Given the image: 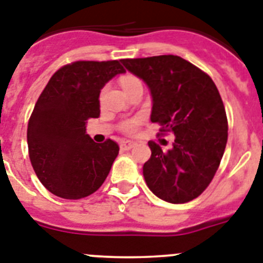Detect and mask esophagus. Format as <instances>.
<instances>
[{"instance_id":"obj_1","label":"esophagus","mask_w":263,"mask_h":263,"mask_svg":"<svg viewBox=\"0 0 263 263\" xmlns=\"http://www.w3.org/2000/svg\"><path fill=\"white\" fill-rule=\"evenodd\" d=\"M134 145H136V143H134L133 141H122V142L120 143V147L121 150H130L132 147H134Z\"/></svg>"}]
</instances>
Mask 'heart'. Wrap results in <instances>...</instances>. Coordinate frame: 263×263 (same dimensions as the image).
Wrapping results in <instances>:
<instances>
[{
	"label": "heart",
	"mask_w": 263,
	"mask_h": 263,
	"mask_svg": "<svg viewBox=\"0 0 263 263\" xmlns=\"http://www.w3.org/2000/svg\"><path fill=\"white\" fill-rule=\"evenodd\" d=\"M120 84L125 91H129L130 89H134V87L142 86V82L136 76H132V74H125V76H122L120 80ZM140 118H130V120L123 121L122 125H121V129L123 132H126V133H133L134 130L137 129V126L140 125Z\"/></svg>",
	"instance_id": "b5f03b06"
}]
</instances>
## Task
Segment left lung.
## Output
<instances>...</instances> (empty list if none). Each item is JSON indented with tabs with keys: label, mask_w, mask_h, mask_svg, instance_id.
I'll return each mask as SVG.
<instances>
[{
	"label": "left lung",
	"mask_w": 263,
	"mask_h": 263,
	"mask_svg": "<svg viewBox=\"0 0 263 263\" xmlns=\"http://www.w3.org/2000/svg\"><path fill=\"white\" fill-rule=\"evenodd\" d=\"M145 82L153 101L150 121L174 134L167 152L150 141L143 165L147 187L170 203L197 198L212 182L226 142L228 118L219 91L208 74L178 55L121 60Z\"/></svg>",
	"instance_id": "obj_1"
}]
</instances>
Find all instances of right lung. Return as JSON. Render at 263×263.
<instances>
[{"label": "right lung", "mask_w": 263, "mask_h": 263, "mask_svg": "<svg viewBox=\"0 0 263 263\" xmlns=\"http://www.w3.org/2000/svg\"><path fill=\"white\" fill-rule=\"evenodd\" d=\"M121 61H77L55 71L38 98L28 125L30 162L38 179L54 196L80 199L97 192L120 147L96 143L86 121L100 116L101 89L117 74Z\"/></svg>", "instance_id": "obj_1"}]
</instances>
